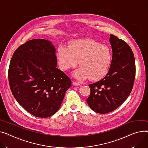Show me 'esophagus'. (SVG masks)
Masks as SVG:
<instances>
[{
  "label": "esophagus",
  "mask_w": 148,
  "mask_h": 148,
  "mask_svg": "<svg viewBox=\"0 0 148 148\" xmlns=\"http://www.w3.org/2000/svg\"><path fill=\"white\" fill-rule=\"evenodd\" d=\"M72 83H73V84L74 85H75V86H78V85H80V84H79V82H76V81H73Z\"/></svg>",
  "instance_id": "esophagus-1"
}]
</instances>
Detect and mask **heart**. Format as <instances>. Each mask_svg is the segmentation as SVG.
Masks as SVG:
<instances>
[{"mask_svg":"<svg viewBox=\"0 0 148 148\" xmlns=\"http://www.w3.org/2000/svg\"><path fill=\"white\" fill-rule=\"evenodd\" d=\"M56 58L60 69L67 72L76 67L79 62L80 67L75 76L80 79L91 81L100 79L108 72L112 60V51L92 39L72 40L67 47L59 46Z\"/></svg>","mask_w":148,"mask_h":148,"instance_id":"heart-1","label":"heart"}]
</instances>
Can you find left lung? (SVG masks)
Segmentation results:
<instances>
[{
  "label": "left lung",
  "mask_w": 148,
  "mask_h": 148,
  "mask_svg": "<svg viewBox=\"0 0 148 148\" xmlns=\"http://www.w3.org/2000/svg\"><path fill=\"white\" fill-rule=\"evenodd\" d=\"M112 60L109 71L100 81L88 85L90 94L86 99L90 108L99 114L114 111L131 93L136 76L133 51L123 40L110 34Z\"/></svg>",
  "instance_id": "8db88e82"
}]
</instances>
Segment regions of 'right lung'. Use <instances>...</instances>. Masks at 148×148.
Segmentation results:
<instances>
[{
  "instance_id": "1",
  "label": "right lung",
  "mask_w": 148,
  "mask_h": 148,
  "mask_svg": "<svg viewBox=\"0 0 148 148\" xmlns=\"http://www.w3.org/2000/svg\"><path fill=\"white\" fill-rule=\"evenodd\" d=\"M54 46L36 39L17 48L11 58L8 80L14 97L32 115L48 118L62 105L72 81L57 68Z\"/></svg>"
}]
</instances>
